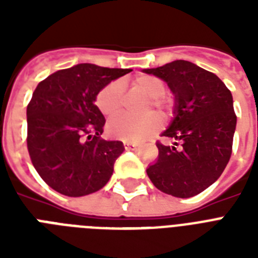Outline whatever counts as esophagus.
I'll return each instance as SVG.
<instances>
[{"instance_id":"obj_1","label":"esophagus","mask_w":258,"mask_h":258,"mask_svg":"<svg viewBox=\"0 0 258 258\" xmlns=\"http://www.w3.org/2000/svg\"><path fill=\"white\" fill-rule=\"evenodd\" d=\"M123 145H124L125 150H137L138 149V143H135V142L124 141L123 142Z\"/></svg>"}]
</instances>
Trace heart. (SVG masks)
Instances as JSON below:
<instances>
[{
	"instance_id": "obj_1",
	"label": "heart",
	"mask_w": 258,
	"mask_h": 258,
	"mask_svg": "<svg viewBox=\"0 0 258 258\" xmlns=\"http://www.w3.org/2000/svg\"><path fill=\"white\" fill-rule=\"evenodd\" d=\"M137 89L145 96L150 97L147 109L153 105L162 112H169L171 108L170 99L166 96V84L162 79L153 75H142L134 82ZM124 84L121 80H115L101 88L96 95V105L100 112L107 117L116 115L123 107ZM161 117L157 113H146L143 116H133L121 113L112 117L107 124L109 135L124 141H142L161 128Z\"/></svg>"
}]
</instances>
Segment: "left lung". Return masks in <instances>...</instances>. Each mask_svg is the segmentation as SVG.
I'll return each instance as SVG.
<instances>
[{
    "label": "left lung",
    "instance_id": "left-lung-1",
    "mask_svg": "<svg viewBox=\"0 0 258 258\" xmlns=\"http://www.w3.org/2000/svg\"><path fill=\"white\" fill-rule=\"evenodd\" d=\"M145 72L165 80L176 100L175 117L162 134L175 143L157 142L159 157L147 175L166 194L197 196L220 178L232 155L237 123L232 92L218 76L184 60Z\"/></svg>",
    "mask_w": 258,
    "mask_h": 258
}]
</instances>
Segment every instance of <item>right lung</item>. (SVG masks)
<instances>
[{
	"instance_id": "obj_1",
	"label": "right lung",
	"mask_w": 258,
	"mask_h": 258,
	"mask_svg": "<svg viewBox=\"0 0 258 258\" xmlns=\"http://www.w3.org/2000/svg\"><path fill=\"white\" fill-rule=\"evenodd\" d=\"M131 70L78 64L38 83L26 107V145L34 169L48 186L68 197L100 190L123 153L120 141L100 135L105 119L95 104L108 83Z\"/></svg>"
}]
</instances>
